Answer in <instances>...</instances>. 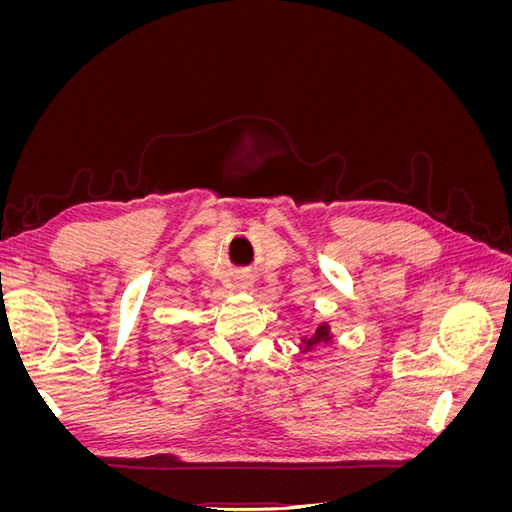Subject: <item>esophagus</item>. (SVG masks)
Wrapping results in <instances>:
<instances>
[{
    "label": "esophagus",
    "instance_id": "esophagus-1",
    "mask_svg": "<svg viewBox=\"0 0 512 512\" xmlns=\"http://www.w3.org/2000/svg\"><path fill=\"white\" fill-rule=\"evenodd\" d=\"M250 286H252V275L250 273H241L237 277V288L239 290H250Z\"/></svg>",
    "mask_w": 512,
    "mask_h": 512
}]
</instances>
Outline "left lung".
I'll return each instance as SVG.
<instances>
[{
    "label": "left lung",
    "mask_w": 512,
    "mask_h": 512,
    "mask_svg": "<svg viewBox=\"0 0 512 512\" xmlns=\"http://www.w3.org/2000/svg\"><path fill=\"white\" fill-rule=\"evenodd\" d=\"M329 344H333L331 324H329V322H320L318 327L314 329L312 335H303V337H301L299 350H301L303 354H312V352H316V348L329 346Z\"/></svg>",
    "instance_id": "1"
}]
</instances>
